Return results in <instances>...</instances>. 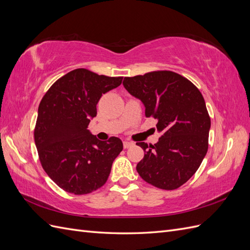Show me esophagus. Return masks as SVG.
Masks as SVG:
<instances>
[{"label": "esophagus", "mask_w": 250, "mask_h": 250, "mask_svg": "<svg viewBox=\"0 0 250 250\" xmlns=\"http://www.w3.org/2000/svg\"><path fill=\"white\" fill-rule=\"evenodd\" d=\"M132 145H133V143H131V142H128V141H124V142H123V147H124L125 149L130 148Z\"/></svg>", "instance_id": "esophagus-1"}]
</instances>
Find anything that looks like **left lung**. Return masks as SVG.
I'll list each match as a JSON object with an SVG mask.
<instances>
[{"mask_svg": "<svg viewBox=\"0 0 250 250\" xmlns=\"http://www.w3.org/2000/svg\"><path fill=\"white\" fill-rule=\"evenodd\" d=\"M123 85L145 105L146 118L157 120L162 133L154 145L137 143L145 152L138 173L158 188H178L198 170L208 152L210 118L200 90L172 71L125 77Z\"/></svg>", "mask_w": 250, "mask_h": 250, "instance_id": "left-lung-1", "label": "left lung"}]
</instances>
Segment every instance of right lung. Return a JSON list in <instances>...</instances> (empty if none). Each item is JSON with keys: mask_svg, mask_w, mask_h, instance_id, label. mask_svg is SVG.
<instances>
[{"mask_svg": "<svg viewBox=\"0 0 250 250\" xmlns=\"http://www.w3.org/2000/svg\"><path fill=\"white\" fill-rule=\"evenodd\" d=\"M122 79L76 69L56 80L42 97L35 145L44 172L67 193L84 195L101 188L123 150L119 138L99 141L87 129L102 95Z\"/></svg>", "mask_w": 250, "mask_h": 250, "instance_id": "1", "label": "right lung"}]
</instances>
